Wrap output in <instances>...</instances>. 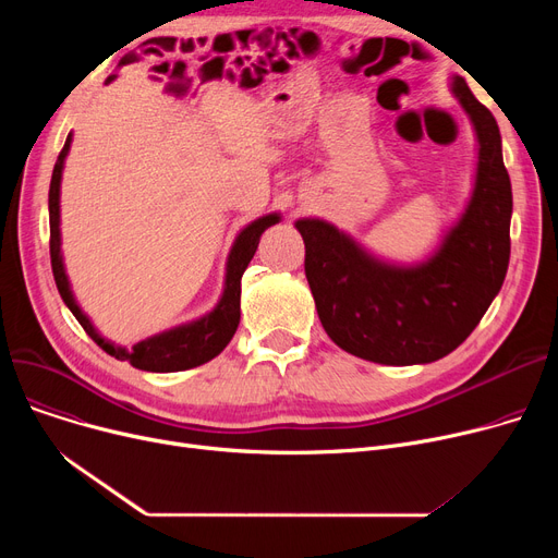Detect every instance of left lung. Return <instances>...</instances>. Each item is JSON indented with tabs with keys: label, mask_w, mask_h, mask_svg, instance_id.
Segmentation results:
<instances>
[{
	"label": "left lung",
	"mask_w": 558,
	"mask_h": 558,
	"mask_svg": "<svg viewBox=\"0 0 558 558\" xmlns=\"http://www.w3.org/2000/svg\"><path fill=\"white\" fill-rule=\"evenodd\" d=\"M450 93L477 140L473 190L441 240L416 262H393L335 223L303 217L305 276L328 337L345 353L387 366L429 364L465 341L509 267L511 181L495 117L461 76Z\"/></svg>",
	"instance_id": "left-lung-1"
}]
</instances>
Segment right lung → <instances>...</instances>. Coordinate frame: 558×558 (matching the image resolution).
<instances>
[{
  "instance_id": "right-lung-1",
  "label": "right lung",
  "mask_w": 558,
  "mask_h": 558,
  "mask_svg": "<svg viewBox=\"0 0 558 558\" xmlns=\"http://www.w3.org/2000/svg\"><path fill=\"white\" fill-rule=\"evenodd\" d=\"M74 133H68L65 146L61 156H58L51 173V185H49V230H51V269L58 291H61V299L70 307V312L76 316L83 330L93 337V341L104 348L108 355L120 362H129L131 366L140 371H151V373H175V371H187L194 366H201L205 362L215 360L221 350L230 343L234 330L240 326V299H242V276L253 259L262 232L280 223V213L262 215L248 226H244L238 238H234L228 259H226V276H223V289L217 305L205 312L198 318L187 320V324L173 326L169 330H162L158 335L146 337L131 348L114 343L106 339L87 316L76 296L72 291L70 276L65 271V259H63V238H61V183H63V169L70 154Z\"/></svg>"
}]
</instances>
